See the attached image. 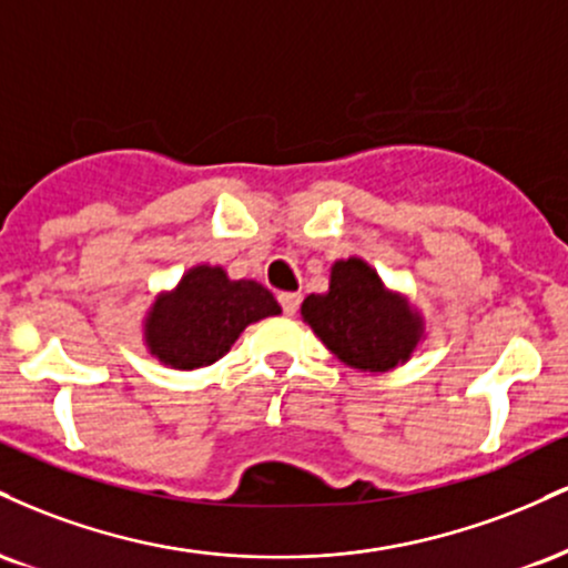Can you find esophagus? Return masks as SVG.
<instances>
[{
    "label": "esophagus",
    "instance_id": "esophagus-1",
    "mask_svg": "<svg viewBox=\"0 0 568 568\" xmlns=\"http://www.w3.org/2000/svg\"><path fill=\"white\" fill-rule=\"evenodd\" d=\"M280 304H283V312L285 315H296L298 304H302V296L298 293H280Z\"/></svg>",
    "mask_w": 568,
    "mask_h": 568
}]
</instances>
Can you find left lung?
<instances>
[{"label":"left lung","instance_id":"1","mask_svg":"<svg viewBox=\"0 0 568 568\" xmlns=\"http://www.w3.org/2000/svg\"><path fill=\"white\" fill-rule=\"evenodd\" d=\"M302 321L331 355L361 374L406 366L427 338L425 315L361 256L331 264L328 291L304 298Z\"/></svg>","mask_w":568,"mask_h":568}]
</instances>
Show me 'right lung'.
I'll return each instance as SVG.
<instances>
[{
  "instance_id": "obj_1",
  "label": "right lung",
  "mask_w": 568,
  "mask_h": 568,
  "mask_svg": "<svg viewBox=\"0 0 568 568\" xmlns=\"http://www.w3.org/2000/svg\"><path fill=\"white\" fill-rule=\"evenodd\" d=\"M280 312L272 291L256 280H232L224 266L194 264L146 306L143 347L168 368H205L232 349L247 325Z\"/></svg>"
}]
</instances>
